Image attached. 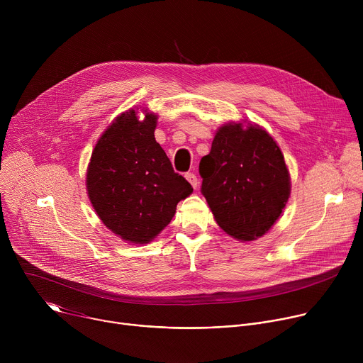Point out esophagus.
<instances>
[{
    "label": "esophagus",
    "instance_id": "34e87169",
    "mask_svg": "<svg viewBox=\"0 0 363 363\" xmlns=\"http://www.w3.org/2000/svg\"><path fill=\"white\" fill-rule=\"evenodd\" d=\"M185 178H186V181L192 185V188L196 189V186H198V178H196V175H195L194 172H188V174H185Z\"/></svg>",
    "mask_w": 363,
    "mask_h": 363
}]
</instances>
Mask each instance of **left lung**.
Returning a JSON list of instances; mask_svg holds the SVG:
<instances>
[{
    "mask_svg": "<svg viewBox=\"0 0 363 363\" xmlns=\"http://www.w3.org/2000/svg\"><path fill=\"white\" fill-rule=\"evenodd\" d=\"M202 194L217 224L238 241L263 237L280 218L291 182L280 146L260 125L228 122L199 162Z\"/></svg>",
    "mask_w": 363,
    "mask_h": 363,
    "instance_id": "1",
    "label": "left lung"
}]
</instances>
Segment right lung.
<instances>
[{"instance_id":"add662e5","label":"right lung","mask_w":363,"mask_h":363,"mask_svg":"<svg viewBox=\"0 0 363 363\" xmlns=\"http://www.w3.org/2000/svg\"><path fill=\"white\" fill-rule=\"evenodd\" d=\"M129 109L97 139L86 172L93 210L113 234L130 244H147L172 220L192 186L174 172L155 140L158 115Z\"/></svg>"}]
</instances>
